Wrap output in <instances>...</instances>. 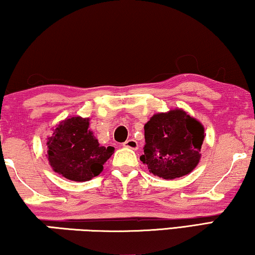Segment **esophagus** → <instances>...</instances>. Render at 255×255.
<instances>
[{"label":"esophagus","mask_w":255,"mask_h":255,"mask_svg":"<svg viewBox=\"0 0 255 255\" xmlns=\"http://www.w3.org/2000/svg\"><path fill=\"white\" fill-rule=\"evenodd\" d=\"M124 146H126V148H129V149H132V150H137L138 149V143L137 141H135V139H128V141H126L124 143Z\"/></svg>","instance_id":"34e87169"}]
</instances>
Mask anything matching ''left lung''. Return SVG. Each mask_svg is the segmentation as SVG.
Here are the masks:
<instances>
[{
    "label": "left lung",
    "instance_id": "obj_1",
    "mask_svg": "<svg viewBox=\"0 0 255 255\" xmlns=\"http://www.w3.org/2000/svg\"><path fill=\"white\" fill-rule=\"evenodd\" d=\"M204 127L182 109L156 113L144 125V152L149 172L172 180L191 173L201 159Z\"/></svg>",
    "mask_w": 255,
    "mask_h": 255
}]
</instances>
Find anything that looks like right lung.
Instances as JSON below:
<instances>
[{"mask_svg": "<svg viewBox=\"0 0 255 255\" xmlns=\"http://www.w3.org/2000/svg\"><path fill=\"white\" fill-rule=\"evenodd\" d=\"M90 118H66L47 137L48 163L53 171L68 180L89 181L100 174L114 153L113 146H100L89 129Z\"/></svg>", "mask_w": 255, "mask_h": 255, "instance_id": "obj_1", "label": "right lung"}]
</instances>
